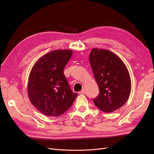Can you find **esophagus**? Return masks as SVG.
Masks as SVG:
<instances>
[{"label":"esophagus","instance_id":"34e87169","mask_svg":"<svg viewBox=\"0 0 154 154\" xmlns=\"http://www.w3.org/2000/svg\"><path fill=\"white\" fill-rule=\"evenodd\" d=\"M79 94H85V89H82L81 91L79 92Z\"/></svg>","mask_w":154,"mask_h":154}]
</instances>
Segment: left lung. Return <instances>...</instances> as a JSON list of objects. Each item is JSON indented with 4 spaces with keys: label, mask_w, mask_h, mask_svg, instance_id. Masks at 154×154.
<instances>
[{
    "label": "left lung",
    "mask_w": 154,
    "mask_h": 154,
    "mask_svg": "<svg viewBox=\"0 0 154 154\" xmlns=\"http://www.w3.org/2000/svg\"><path fill=\"white\" fill-rule=\"evenodd\" d=\"M89 61L99 87V95L93 100L101 110L111 112L127 101L131 92V80L125 63L106 49L93 48Z\"/></svg>",
    "instance_id": "obj_1"
}]
</instances>
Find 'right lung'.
<instances>
[{"label": "right lung", "instance_id": "1", "mask_svg": "<svg viewBox=\"0 0 154 154\" xmlns=\"http://www.w3.org/2000/svg\"><path fill=\"white\" fill-rule=\"evenodd\" d=\"M72 53L68 49L51 51L37 60L31 70L27 85L29 99L45 116H61L78 96L71 91L63 74Z\"/></svg>", "mask_w": 154, "mask_h": 154}]
</instances>
